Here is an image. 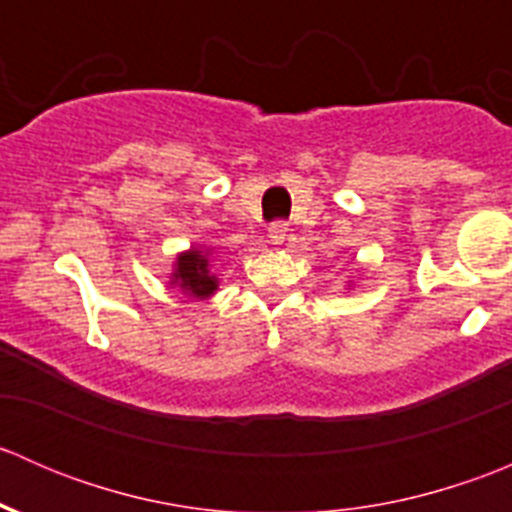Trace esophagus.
<instances>
[{
  "label": "esophagus",
  "instance_id": "1",
  "mask_svg": "<svg viewBox=\"0 0 512 512\" xmlns=\"http://www.w3.org/2000/svg\"><path fill=\"white\" fill-rule=\"evenodd\" d=\"M267 235H270V242L272 245H282L287 237V225L285 223H272L267 227Z\"/></svg>",
  "mask_w": 512,
  "mask_h": 512
}]
</instances>
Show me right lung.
<instances>
[{
    "instance_id": "obj_1",
    "label": "right lung",
    "mask_w": 512,
    "mask_h": 512,
    "mask_svg": "<svg viewBox=\"0 0 512 512\" xmlns=\"http://www.w3.org/2000/svg\"><path fill=\"white\" fill-rule=\"evenodd\" d=\"M170 285H178L185 294L198 299H208L218 289V277L210 272V252L200 247H190L175 257Z\"/></svg>"
}]
</instances>
